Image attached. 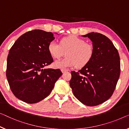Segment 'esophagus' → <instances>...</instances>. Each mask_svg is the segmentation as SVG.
<instances>
[{"instance_id":"1","label":"esophagus","mask_w":129,"mask_h":129,"mask_svg":"<svg viewBox=\"0 0 129 129\" xmlns=\"http://www.w3.org/2000/svg\"><path fill=\"white\" fill-rule=\"evenodd\" d=\"M67 71H68V70H61V72H62V74H64V73L67 72Z\"/></svg>"}]
</instances>
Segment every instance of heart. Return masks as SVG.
I'll return each instance as SVG.
<instances>
[{
    "instance_id": "heart-1",
    "label": "heart",
    "mask_w": 129,
    "mask_h": 129,
    "mask_svg": "<svg viewBox=\"0 0 129 129\" xmlns=\"http://www.w3.org/2000/svg\"><path fill=\"white\" fill-rule=\"evenodd\" d=\"M48 51L51 57L55 59L59 58L66 52V58L53 63L54 68L61 70H66L75 65L78 68H82L91 61L94 54L93 46L76 35L62 38L59 44L55 40L50 42L48 45Z\"/></svg>"
}]
</instances>
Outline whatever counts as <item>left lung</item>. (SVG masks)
Wrapping results in <instances>:
<instances>
[{
    "mask_svg": "<svg viewBox=\"0 0 129 129\" xmlns=\"http://www.w3.org/2000/svg\"><path fill=\"white\" fill-rule=\"evenodd\" d=\"M82 36L91 40L93 57L78 72H71L70 84L79 101L87 106H95L106 101L114 93L120 76V57L112 42L104 35L90 32Z\"/></svg>",
    "mask_w": 129,
    "mask_h": 129,
    "instance_id": "obj_1",
    "label": "left lung"
}]
</instances>
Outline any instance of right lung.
I'll return each instance as SVG.
<instances>
[{"label": "right lung", "mask_w": 129, "mask_h": 129, "mask_svg": "<svg viewBox=\"0 0 129 129\" xmlns=\"http://www.w3.org/2000/svg\"><path fill=\"white\" fill-rule=\"evenodd\" d=\"M53 35L41 29L29 31L10 50L7 79L14 95L25 103L35 104L45 99L62 75L59 69L44 68L53 61L48 51V45L54 39Z\"/></svg>", "instance_id": "right-lung-1"}]
</instances>
